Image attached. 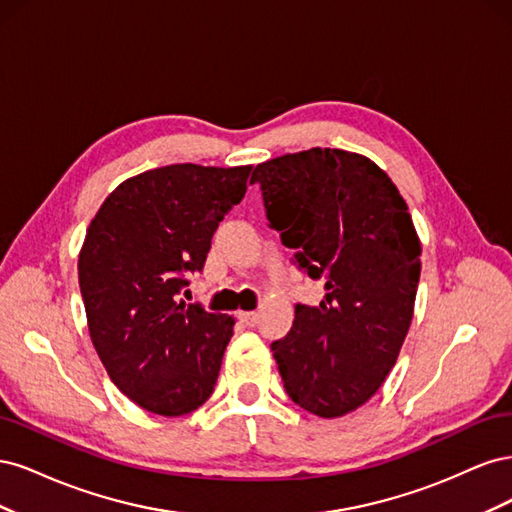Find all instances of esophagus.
Wrapping results in <instances>:
<instances>
[{
  "label": "esophagus",
  "mask_w": 512,
  "mask_h": 512,
  "mask_svg": "<svg viewBox=\"0 0 512 512\" xmlns=\"http://www.w3.org/2000/svg\"><path fill=\"white\" fill-rule=\"evenodd\" d=\"M239 320H241V324H245V327H254V324L258 322V314L256 312H239Z\"/></svg>",
  "instance_id": "obj_1"
}]
</instances>
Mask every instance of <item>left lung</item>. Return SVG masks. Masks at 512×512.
Returning a JSON list of instances; mask_svg holds the SVG:
<instances>
[{
    "label": "left lung",
    "instance_id": "obj_1",
    "mask_svg": "<svg viewBox=\"0 0 512 512\" xmlns=\"http://www.w3.org/2000/svg\"><path fill=\"white\" fill-rule=\"evenodd\" d=\"M250 183L299 269L324 284L271 344L284 389L307 412L344 416L380 389L410 329L421 241L406 200L378 164L344 149L286 153Z\"/></svg>",
    "mask_w": 512,
    "mask_h": 512
}]
</instances>
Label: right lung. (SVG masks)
Listing matches in <instances>:
<instances>
[{"instance_id":"add662e5","label":"right lung","mask_w":512,"mask_h":512,"mask_svg":"<svg viewBox=\"0 0 512 512\" xmlns=\"http://www.w3.org/2000/svg\"><path fill=\"white\" fill-rule=\"evenodd\" d=\"M252 166L170 164L108 194L79 254L91 342L117 389L160 416L211 397L235 320L179 301Z\"/></svg>"}]
</instances>
